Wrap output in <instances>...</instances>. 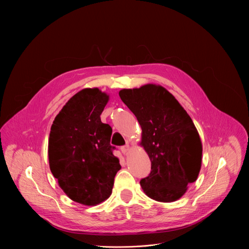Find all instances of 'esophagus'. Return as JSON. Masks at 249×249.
Masks as SVG:
<instances>
[{
    "label": "esophagus",
    "mask_w": 249,
    "mask_h": 249,
    "mask_svg": "<svg viewBox=\"0 0 249 249\" xmlns=\"http://www.w3.org/2000/svg\"><path fill=\"white\" fill-rule=\"evenodd\" d=\"M121 151H122V153H123L124 155H127V154L130 152V146L127 144L126 146H124V147L121 148Z\"/></svg>",
    "instance_id": "obj_1"
}]
</instances>
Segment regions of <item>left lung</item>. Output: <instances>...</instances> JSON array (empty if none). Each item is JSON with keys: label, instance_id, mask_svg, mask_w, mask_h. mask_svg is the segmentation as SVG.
Segmentation results:
<instances>
[{"label": "left lung", "instance_id": "1", "mask_svg": "<svg viewBox=\"0 0 249 249\" xmlns=\"http://www.w3.org/2000/svg\"><path fill=\"white\" fill-rule=\"evenodd\" d=\"M119 96L135 114L142 129L140 146L151 160L152 171L140 181L142 189L159 202L180 199L202 164V142L191 117L160 85L123 89Z\"/></svg>", "mask_w": 249, "mask_h": 249}]
</instances>
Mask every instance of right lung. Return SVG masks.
<instances>
[{
	"label": "right lung",
	"instance_id": "obj_1",
	"mask_svg": "<svg viewBox=\"0 0 249 249\" xmlns=\"http://www.w3.org/2000/svg\"><path fill=\"white\" fill-rule=\"evenodd\" d=\"M109 94L87 88L71 97L55 117L48 141V160L60 188L86 206L107 200L121 168L110 146L112 129L100 114Z\"/></svg>",
	"mask_w": 249,
	"mask_h": 249
}]
</instances>
